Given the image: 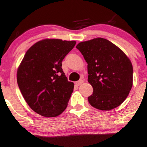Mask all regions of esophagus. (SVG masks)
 <instances>
[{
  "label": "esophagus",
  "mask_w": 147,
  "mask_h": 147,
  "mask_svg": "<svg viewBox=\"0 0 147 147\" xmlns=\"http://www.w3.org/2000/svg\"><path fill=\"white\" fill-rule=\"evenodd\" d=\"M83 82H84L83 79H80V80H79L78 81H77L76 82V85H78V86H79V85H81L82 83H83Z\"/></svg>",
  "instance_id": "esophagus-1"
}]
</instances>
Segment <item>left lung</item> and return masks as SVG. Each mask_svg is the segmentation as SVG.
Here are the masks:
<instances>
[{
    "mask_svg": "<svg viewBox=\"0 0 147 147\" xmlns=\"http://www.w3.org/2000/svg\"><path fill=\"white\" fill-rule=\"evenodd\" d=\"M76 48L87 62L88 82L93 87L90 104L100 110L121 105L133 86V66L126 54L100 37L79 43Z\"/></svg>",
    "mask_w": 147,
    "mask_h": 147,
    "instance_id": "left-lung-1",
    "label": "left lung"
}]
</instances>
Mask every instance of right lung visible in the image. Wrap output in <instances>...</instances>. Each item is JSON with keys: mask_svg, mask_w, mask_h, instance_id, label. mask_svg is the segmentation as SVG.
Masks as SVG:
<instances>
[{"mask_svg": "<svg viewBox=\"0 0 147 147\" xmlns=\"http://www.w3.org/2000/svg\"><path fill=\"white\" fill-rule=\"evenodd\" d=\"M75 41L47 39L32 46L17 71V83L25 100L42 116H58L67 108L74 85L69 82L62 62Z\"/></svg>", "mask_w": 147, "mask_h": 147, "instance_id": "add662e5", "label": "right lung"}]
</instances>
